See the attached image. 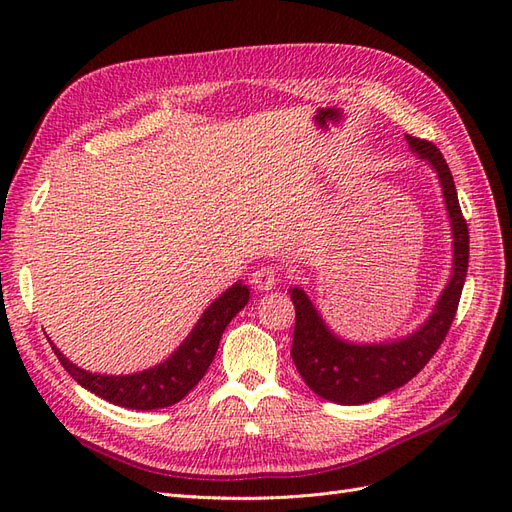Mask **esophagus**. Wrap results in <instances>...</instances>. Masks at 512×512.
Segmentation results:
<instances>
[{"mask_svg":"<svg viewBox=\"0 0 512 512\" xmlns=\"http://www.w3.org/2000/svg\"><path fill=\"white\" fill-rule=\"evenodd\" d=\"M252 284L258 290H271L277 284V271L273 267H260L252 273Z\"/></svg>","mask_w":512,"mask_h":512,"instance_id":"34e87169","label":"esophagus"}]
</instances>
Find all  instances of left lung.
Here are the masks:
<instances>
[{
    "label": "left lung",
    "instance_id": "8db88e82",
    "mask_svg": "<svg viewBox=\"0 0 512 512\" xmlns=\"http://www.w3.org/2000/svg\"><path fill=\"white\" fill-rule=\"evenodd\" d=\"M406 141L418 158L427 160L436 170L442 185L444 205L453 230V271L431 316L421 327L406 337L380 344H356L335 335L307 292L299 286L290 288V299L297 312L290 356L309 389L333 404H369L410 382L444 342L457 312L463 282H466L470 235L461 215L451 168L433 143L410 134H406Z\"/></svg>",
    "mask_w": 512,
    "mask_h": 512
}]
</instances>
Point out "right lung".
Here are the masks:
<instances>
[{"instance_id":"add662e5","label":"right lung","mask_w":512,"mask_h":512,"mask_svg":"<svg viewBox=\"0 0 512 512\" xmlns=\"http://www.w3.org/2000/svg\"><path fill=\"white\" fill-rule=\"evenodd\" d=\"M247 301H250V288L243 282L232 284L205 309L190 335L183 339L181 346L166 361L136 371V374H91V371L76 367L70 359H66L53 342L51 346L59 363L83 389L121 408L158 410L177 404L207 374L213 356L218 352L224 329L247 305Z\"/></svg>"}]
</instances>
